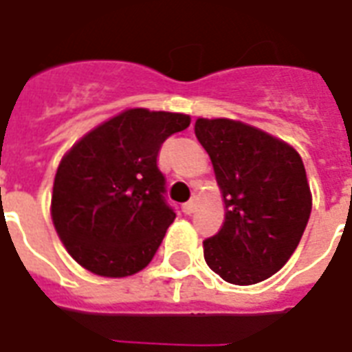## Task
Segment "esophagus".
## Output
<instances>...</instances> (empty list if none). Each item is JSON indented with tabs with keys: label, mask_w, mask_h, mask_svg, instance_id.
<instances>
[{
	"label": "esophagus",
	"mask_w": 352,
	"mask_h": 352,
	"mask_svg": "<svg viewBox=\"0 0 352 352\" xmlns=\"http://www.w3.org/2000/svg\"><path fill=\"white\" fill-rule=\"evenodd\" d=\"M194 211H196V199H190V201L183 204V213L184 214H192Z\"/></svg>",
	"instance_id": "1"
}]
</instances>
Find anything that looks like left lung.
I'll list each match as a JSON object with an SVG mask.
<instances>
[{
  "label": "left lung",
  "instance_id": "8db88e82",
  "mask_svg": "<svg viewBox=\"0 0 352 352\" xmlns=\"http://www.w3.org/2000/svg\"><path fill=\"white\" fill-rule=\"evenodd\" d=\"M196 138L213 162L226 219L204 241L207 265L232 285H254L287 264L311 214L300 154L285 141L228 118H198Z\"/></svg>",
  "mask_w": 352,
  "mask_h": 352
}]
</instances>
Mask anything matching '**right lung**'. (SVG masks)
<instances>
[{
    "instance_id": "obj_1",
    "label": "right lung",
    "mask_w": 352,
    "mask_h": 352,
    "mask_svg": "<svg viewBox=\"0 0 352 352\" xmlns=\"http://www.w3.org/2000/svg\"><path fill=\"white\" fill-rule=\"evenodd\" d=\"M188 124L190 116L179 113L130 109L87 133L60 162L52 222L88 272L128 277L154 258L175 219L158 154Z\"/></svg>"
}]
</instances>
